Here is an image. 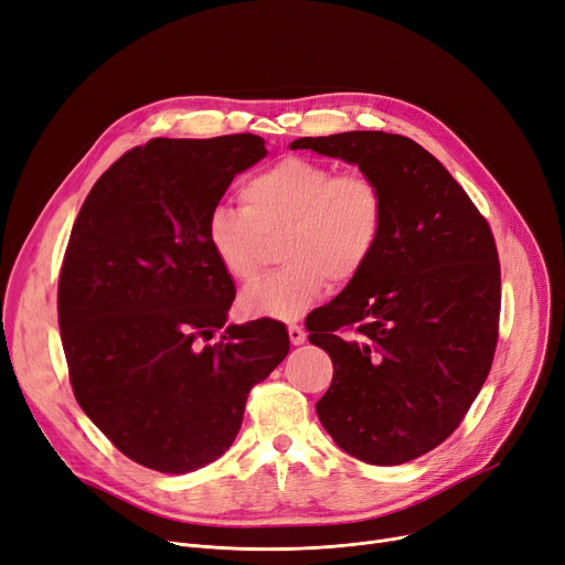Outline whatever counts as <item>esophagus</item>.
<instances>
[{"label": "esophagus", "instance_id": "esophagus-1", "mask_svg": "<svg viewBox=\"0 0 565 565\" xmlns=\"http://www.w3.org/2000/svg\"><path fill=\"white\" fill-rule=\"evenodd\" d=\"M288 339L292 345H302L305 339H307V332L302 328H298V324H290L288 328Z\"/></svg>", "mask_w": 565, "mask_h": 565}]
</instances>
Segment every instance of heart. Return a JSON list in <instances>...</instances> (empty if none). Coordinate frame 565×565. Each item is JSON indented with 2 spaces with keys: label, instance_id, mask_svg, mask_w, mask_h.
I'll return each instance as SVG.
<instances>
[{
  "label": "heart",
  "instance_id": "obj_1",
  "mask_svg": "<svg viewBox=\"0 0 565 565\" xmlns=\"http://www.w3.org/2000/svg\"><path fill=\"white\" fill-rule=\"evenodd\" d=\"M245 211L217 205L205 237L222 270L252 284L263 265L265 241L284 233V270L247 288L241 309L254 318L298 320L328 279L345 286L362 275L384 231L382 190L364 173H339L309 158H284L241 190Z\"/></svg>",
  "mask_w": 565,
  "mask_h": 565
}]
</instances>
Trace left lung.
Segmentation results:
<instances>
[{"label":"left lung","instance_id":"1","mask_svg":"<svg viewBox=\"0 0 565 565\" xmlns=\"http://www.w3.org/2000/svg\"><path fill=\"white\" fill-rule=\"evenodd\" d=\"M298 148L358 164L387 207L362 275L307 320L309 341L334 364L318 419L358 460L409 462L458 428L490 373L501 305L494 237L417 141L352 130L290 141Z\"/></svg>","mask_w":565,"mask_h":565}]
</instances>
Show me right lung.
I'll return each instance as SVG.
<instances>
[{
  "instance_id": "obj_1",
  "label": "right lung",
  "mask_w": 565,
  "mask_h": 565,
  "mask_svg": "<svg viewBox=\"0 0 565 565\" xmlns=\"http://www.w3.org/2000/svg\"><path fill=\"white\" fill-rule=\"evenodd\" d=\"M265 156L258 135L151 139L98 178L73 224L58 279L73 394L148 469L224 456L252 387L288 354L277 320L226 324L235 286L205 237L233 178Z\"/></svg>"
}]
</instances>
